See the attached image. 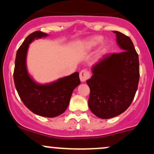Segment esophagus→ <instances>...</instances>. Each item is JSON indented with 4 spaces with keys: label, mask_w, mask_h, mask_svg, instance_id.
Masks as SVG:
<instances>
[{
    "label": "esophagus",
    "mask_w": 154,
    "mask_h": 154,
    "mask_svg": "<svg viewBox=\"0 0 154 154\" xmlns=\"http://www.w3.org/2000/svg\"><path fill=\"white\" fill-rule=\"evenodd\" d=\"M90 77V73L87 70H82L79 73V79L82 82H85Z\"/></svg>",
    "instance_id": "34e87169"
}]
</instances>
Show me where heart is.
<instances>
[{"label":"heart","instance_id":"heart-1","mask_svg":"<svg viewBox=\"0 0 154 154\" xmlns=\"http://www.w3.org/2000/svg\"><path fill=\"white\" fill-rule=\"evenodd\" d=\"M103 38L100 35H96V36H93L92 38H88L84 42L82 45V50L84 51H91L92 49L94 48L97 45H99L103 40ZM108 48V44L106 43H103L102 44L101 48H100V51L101 52H104L107 50Z\"/></svg>","mask_w":154,"mask_h":154}]
</instances>
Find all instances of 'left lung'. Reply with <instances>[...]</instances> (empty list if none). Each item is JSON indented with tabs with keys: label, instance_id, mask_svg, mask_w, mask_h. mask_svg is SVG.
I'll use <instances>...</instances> for the list:
<instances>
[{
	"label": "left lung",
	"instance_id": "8db88e82",
	"mask_svg": "<svg viewBox=\"0 0 154 154\" xmlns=\"http://www.w3.org/2000/svg\"><path fill=\"white\" fill-rule=\"evenodd\" d=\"M116 34L121 53L107 54L92 67L87 84L91 90L88 106L93 114L110 119L128 109L138 85V55L131 39L118 31Z\"/></svg>",
	"mask_w": 154,
	"mask_h": 154
}]
</instances>
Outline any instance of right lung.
Wrapping results in <instances>:
<instances>
[{"instance_id":"add662e5","label":"right lung","mask_w":154,"mask_h":154,"mask_svg":"<svg viewBox=\"0 0 154 154\" xmlns=\"http://www.w3.org/2000/svg\"><path fill=\"white\" fill-rule=\"evenodd\" d=\"M48 36L36 31L26 38L17 52L14 80L21 100L32 112L45 117H56L66 111L72 92L80 84L78 72L47 84H39L29 75L26 55L29 44L35 39Z\"/></svg>"}]
</instances>
